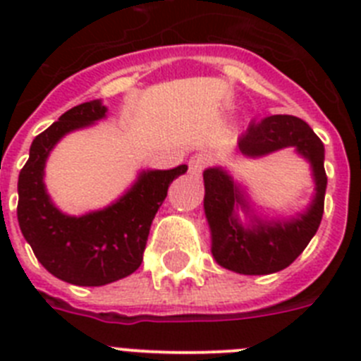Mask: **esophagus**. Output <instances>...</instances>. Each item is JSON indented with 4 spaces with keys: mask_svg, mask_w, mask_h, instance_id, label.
<instances>
[{
    "mask_svg": "<svg viewBox=\"0 0 361 361\" xmlns=\"http://www.w3.org/2000/svg\"><path fill=\"white\" fill-rule=\"evenodd\" d=\"M209 162H212L209 155H206V153H197V155H193V157L190 159V173L199 177Z\"/></svg>",
    "mask_w": 361,
    "mask_h": 361,
    "instance_id": "esophagus-1",
    "label": "esophagus"
}]
</instances>
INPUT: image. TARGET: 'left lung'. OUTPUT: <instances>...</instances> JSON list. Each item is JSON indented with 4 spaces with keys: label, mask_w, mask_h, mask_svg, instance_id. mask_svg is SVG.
I'll return each instance as SVG.
<instances>
[{
    "label": "left lung",
    "mask_w": 361,
    "mask_h": 361,
    "mask_svg": "<svg viewBox=\"0 0 361 361\" xmlns=\"http://www.w3.org/2000/svg\"><path fill=\"white\" fill-rule=\"evenodd\" d=\"M295 146L311 162L317 195L307 212L296 219L267 222L255 216L251 228L238 222L235 208L250 212L244 191L222 168L204 171V212L212 229V253L222 267L240 275H269L291 266L314 237L324 215L327 175L324 142L305 121L293 116H269L251 121L238 137V149L247 157H262L276 149Z\"/></svg>",
    "instance_id": "8db88e82"
}]
</instances>
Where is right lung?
<instances>
[{"instance_id": "1", "label": "right lung", "mask_w": 361, "mask_h": 361, "mask_svg": "<svg viewBox=\"0 0 361 361\" xmlns=\"http://www.w3.org/2000/svg\"><path fill=\"white\" fill-rule=\"evenodd\" d=\"M104 116L106 106L101 101L65 111L32 141L18 180L19 228L41 266L59 280L88 288L116 282L139 269L155 213L173 178L188 171L186 164L142 171L126 195L101 212L82 216L59 212L44 190L47 157L63 135Z\"/></svg>"}]
</instances>
